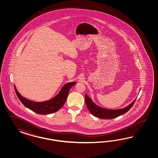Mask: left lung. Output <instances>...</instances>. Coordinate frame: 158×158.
<instances>
[{
    "mask_svg": "<svg viewBox=\"0 0 158 158\" xmlns=\"http://www.w3.org/2000/svg\"><path fill=\"white\" fill-rule=\"evenodd\" d=\"M135 100H134L127 106L123 108H121L119 110H108V109L103 108L102 107L96 105L95 103H94V102L92 101L91 98H89L86 94L85 95V102H86V106L91 114L101 119H114L126 113L133 106Z\"/></svg>",
    "mask_w": 158,
    "mask_h": 158,
    "instance_id": "8db88e82",
    "label": "left lung"
}]
</instances>
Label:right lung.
Masks as SVG:
<instances>
[{
    "mask_svg": "<svg viewBox=\"0 0 158 158\" xmlns=\"http://www.w3.org/2000/svg\"><path fill=\"white\" fill-rule=\"evenodd\" d=\"M77 82H69L62 87L57 95L49 100L43 102H35L29 100L21 96L15 85V91L20 101L23 105L35 112L40 115L53 114L59 110L67 100L70 89Z\"/></svg>",
    "mask_w": 158,
    "mask_h": 158,
    "instance_id": "obj_1",
    "label": "right lung"
}]
</instances>
